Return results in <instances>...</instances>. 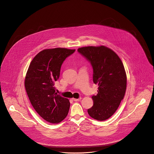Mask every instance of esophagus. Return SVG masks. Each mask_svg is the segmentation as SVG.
Instances as JSON below:
<instances>
[{"label": "esophagus", "mask_w": 154, "mask_h": 154, "mask_svg": "<svg viewBox=\"0 0 154 154\" xmlns=\"http://www.w3.org/2000/svg\"><path fill=\"white\" fill-rule=\"evenodd\" d=\"M81 100V97H80V98H78V99H76V98H72V100H73L74 101H79Z\"/></svg>", "instance_id": "34e87169"}]
</instances>
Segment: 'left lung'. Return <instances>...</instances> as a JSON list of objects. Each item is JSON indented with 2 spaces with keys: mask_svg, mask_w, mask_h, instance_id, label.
Instances as JSON below:
<instances>
[{
  "mask_svg": "<svg viewBox=\"0 0 154 154\" xmlns=\"http://www.w3.org/2000/svg\"><path fill=\"white\" fill-rule=\"evenodd\" d=\"M78 51L90 62L93 82L98 85L88 113L95 120H106L117 110L125 94L127 77L123 64L113 50L104 45L81 47Z\"/></svg>",
  "mask_w": 154,
  "mask_h": 154,
  "instance_id": "8db88e82",
  "label": "left lung"
}]
</instances>
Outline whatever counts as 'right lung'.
Instances as JSON below:
<instances>
[{
    "label": "right lung",
    "mask_w": 154,
    "mask_h": 154,
    "mask_svg": "<svg viewBox=\"0 0 154 154\" xmlns=\"http://www.w3.org/2000/svg\"><path fill=\"white\" fill-rule=\"evenodd\" d=\"M75 51L45 49L34 57L28 69L24 82L26 94L34 109L49 123H59L68 114L69 100L56 92L54 83L60 76L63 62Z\"/></svg>",
    "instance_id": "add662e5"
}]
</instances>
